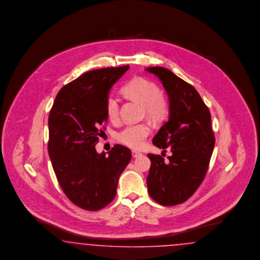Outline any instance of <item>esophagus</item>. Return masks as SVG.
<instances>
[{
    "label": "esophagus",
    "mask_w": 260,
    "mask_h": 260,
    "mask_svg": "<svg viewBox=\"0 0 260 260\" xmlns=\"http://www.w3.org/2000/svg\"><path fill=\"white\" fill-rule=\"evenodd\" d=\"M132 154H133V156H134V158L138 157V156L142 155L141 152H139L138 150H133V151H132Z\"/></svg>",
    "instance_id": "esophagus-1"
}]
</instances>
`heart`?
<instances>
[{"instance_id":"b5f03b06","label":"heart","mask_w":260,"mask_h":260,"mask_svg":"<svg viewBox=\"0 0 260 260\" xmlns=\"http://www.w3.org/2000/svg\"><path fill=\"white\" fill-rule=\"evenodd\" d=\"M122 93L127 98L143 105L144 111L150 118L159 121L169 112V101L165 95L159 91L157 86L144 78H134L122 87ZM105 109L108 118L114 121L118 118L119 105L113 95L106 99ZM150 127L147 123L128 125L115 135L117 141L132 149H140L150 134Z\"/></svg>"}]
</instances>
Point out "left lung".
I'll return each mask as SVG.
<instances>
[{
  "instance_id": "left-lung-1",
  "label": "left lung",
  "mask_w": 260,
  "mask_h": 260,
  "mask_svg": "<svg viewBox=\"0 0 260 260\" xmlns=\"http://www.w3.org/2000/svg\"><path fill=\"white\" fill-rule=\"evenodd\" d=\"M146 71L160 79L170 102L169 120L152 143L173 152L167 162L161 155L148 154V190L159 204H181L196 192L208 171L215 143L211 113L197 89L172 71L161 67Z\"/></svg>"
}]
</instances>
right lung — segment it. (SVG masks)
<instances>
[{"instance_id": "1", "label": "right lung", "mask_w": 260, "mask_h": 260, "mask_svg": "<svg viewBox=\"0 0 260 260\" xmlns=\"http://www.w3.org/2000/svg\"><path fill=\"white\" fill-rule=\"evenodd\" d=\"M128 66L87 71L60 89L48 116V154L57 180L73 204L101 210L114 199L118 179L132 152L114 145L97 153L95 145L107 122L110 89Z\"/></svg>"}]
</instances>
